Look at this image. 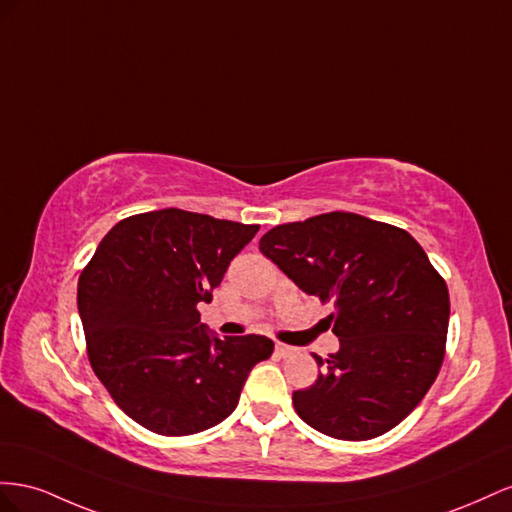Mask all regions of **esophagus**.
I'll return each instance as SVG.
<instances>
[{"label": "esophagus", "instance_id": "34e87169", "mask_svg": "<svg viewBox=\"0 0 512 512\" xmlns=\"http://www.w3.org/2000/svg\"><path fill=\"white\" fill-rule=\"evenodd\" d=\"M274 349H276V354H279L281 358H287V356H291V354H296V347L285 345V343H276Z\"/></svg>", "mask_w": 512, "mask_h": 512}]
</instances>
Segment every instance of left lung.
<instances>
[{
	"mask_svg": "<svg viewBox=\"0 0 512 512\" xmlns=\"http://www.w3.org/2000/svg\"><path fill=\"white\" fill-rule=\"evenodd\" d=\"M309 296L332 302L341 347L321 360L315 384L296 390L298 416L347 442L384 435L422 401L442 369L448 287L401 227L326 212L272 227L259 240Z\"/></svg>",
	"mask_w": 512,
	"mask_h": 512,
	"instance_id": "8db88e82",
	"label": "left lung"
}]
</instances>
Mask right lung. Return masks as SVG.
Masks as SVG:
<instances>
[{
    "label": "right lung",
    "mask_w": 512,
    "mask_h": 512,
    "mask_svg": "<svg viewBox=\"0 0 512 512\" xmlns=\"http://www.w3.org/2000/svg\"><path fill=\"white\" fill-rule=\"evenodd\" d=\"M259 225L178 208L128 216L100 240L77 287L87 358L120 410L158 435H193L236 410L246 375L274 352L259 334L212 339V302Z\"/></svg>",
    "instance_id": "right-lung-1"
}]
</instances>
